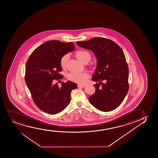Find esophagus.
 Segmentation results:
<instances>
[{
    "mask_svg": "<svg viewBox=\"0 0 158 158\" xmlns=\"http://www.w3.org/2000/svg\"><path fill=\"white\" fill-rule=\"evenodd\" d=\"M78 88H84L85 86V85H82V84H78L77 85Z\"/></svg>",
    "mask_w": 158,
    "mask_h": 158,
    "instance_id": "esophagus-1",
    "label": "esophagus"
}]
</instances>
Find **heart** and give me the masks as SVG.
<instances>
[{
  "label": "heart",
  "instance_id": "b5f03b06",
  "mask_svg": "<svg viewBox=\"0 0 158 158\" xmlns=\"http://www.w3.org/2000/svg\"><path fill=\"white\" fill-rule=\"evenodd\" d=\"M75 57L81 62L84 61H89L91 60V56L89 52L84 50H78L75 53ZM68 56L67 54L64 55L60 59V66L62 69L66 68L67 63L68 62ZM68 80L80 84H84L86 83L88 79V74L85 73H70L67 75Z\"/></svg>",
  "mask_w": 158,
  "mask_h": 158
}]
</instances>
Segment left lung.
I'll return each mask as SVG.
<instances>
[{
    "instance_id": "obj_1",
    "label": "left lung",
    "mask_w": 158,
    "mask_h": 158,
    "mask_svg": "<svg viewBox=\"0 0 158 158\" xmlns=\"http://www.w3.org/2000/svg\"><path fill=\"white\" fill-rule=\"evenodd\" d=\"M76 43L81 48L91 50L97 59L92 80L98 83L94 85L96 91L89 97V102L102 112L116 109L129 90V69L123 51L116 43L105 38Z\"/></svg>"
}]
</instances>
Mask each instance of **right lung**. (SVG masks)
Here are the masks:
<instances>
[{"mask_svg": "<svg viewBox=\"0 0 158 158\" xmlns=\"http://www.w3.org/2000/svg\"><path fill=\"white\" fill-rule=\"evenodd\" d=\"M74 49L72 42L49 40L37 48L28 58L25 82L35 104L43 112L57 114L70 103L71 92L77 85L67 81L62 82L60 88L53 82L64 77L60 74L61 58Z\"/></svg>", "mask_w": 158, "mask_h": 158, "instance_id": "1", "label": "right lung"}]
</instances>
